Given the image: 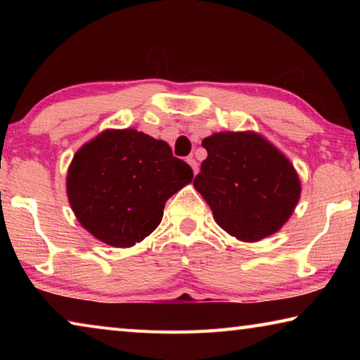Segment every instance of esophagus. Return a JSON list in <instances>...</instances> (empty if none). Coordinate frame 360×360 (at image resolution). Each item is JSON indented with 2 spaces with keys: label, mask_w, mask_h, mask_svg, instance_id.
<instances>
[{
  "label": "esophagus",
  "mask_w": 360,
  "mask_h": 360,
  "mask_svg": "<svg viewBox=\"0 0 360 360\" xmlns=\"http://www.w3.org/2000/svg\"><path fill=\"white\" fill-rule=\"evenodd\" d=\"M188 165H191V168H192V172H193V174H197L198 173V163H197V160H195L193 157H188L187 160H186Z\"/></svg>",
  "instance_id": "34e87169"
}]
</instances>
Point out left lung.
I'll use <instances>...</instances> for the list:
<instances>
[{
    "label": "left lung",
    "instance_id": "8db88e82",
    "mask_svg": "<svg viewBox=\"0 0 360 360\" xmlns=\"http://www.w3.org/2000/svg\"><path fill=\"white\" fill-rule=\"evenodd\" d=\"M208 157L193 187L219 227L245 243L266 238L289 221L302 186L294 165L255 131H219L203 139Z\"/></svg>",
    "mask_w": 360,
    "mask_h": 360
}]
</instances>
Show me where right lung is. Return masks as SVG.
I'll return each mask as SVG.
<instances>
[{
    "instance_id": "1",
    "label": "right lung",
    "mask_w": 360,
    "mask_h": 360,
    "mask_svg": "<svg viewBox=\"0 0 360 360\" xmlns=\"http://www.w3.org/2000/svg\"><path fill=\"white\" fill-rule=\"evenodd\" d=\"M192 178V168L162 139L108 129L72 157L66 195L90 235L112 248H131L158 227L167 200Z\"/></svg>"
}]
</instances>
